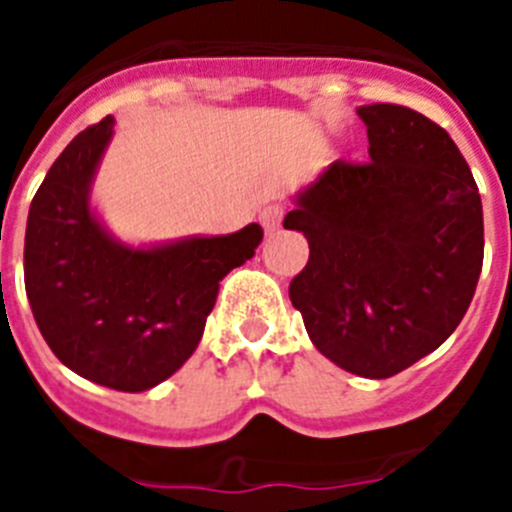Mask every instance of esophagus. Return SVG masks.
I'll list each match as a JSON object with an SVG mask.
<instances>
[{"instance_id": "1", "label": "esophagus", "mask_w": 512, "mask_h": 512, "mask_svg": "<svg viewBox=\"0 0 512 512\" xmlns=\"http://www.w3.org/2000/svg\"><path fill=\"white\" fill-rule=\"evenodd\" d=\"M282 217H284L282 205H266L264 210H261V225H264L266 233H274V230H279V225H282Z\"/></svg>"}]
</instances>
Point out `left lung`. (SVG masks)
Segmentation results:
<instances>
[{
	"mask_svg": "<svg viewBox=\"0 0 512 512\" xmlns=\"http://www.w3.org/2000/svg\"><path fill=\"white\" fill-rule=\"evenodd\" d=\"M369 161H333L284 228L310 246L289 284L320 354L387 379L461 323L485 259L482 200L449 133L400 104H366Z\"/></svg>",
	"mask_w": 512,
	"mask_h": 512,
	"instance_id": "obj_1",
	"label": "left lung"
}]
</instances>
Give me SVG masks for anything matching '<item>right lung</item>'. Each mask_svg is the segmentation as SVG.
Returning <instances> with one entry per match:
<instances>
[{
  "label": "right lung",
  "mask_w": 512,
  "mask_h": 512,
  "mask_svg": "<svg viewBox=\"0 0 512 512\" xmlns=\"http://www.w3.org/2000/svg\"><path fill=\"white\" fill-rule=\"evenodd\" d=\"M110 115L76 135L35 192L25 230V292L45 343L71 372L120 392L169 379L194 354L220 282L264 230L153 248L122 246L89 210L112 138Z\"/></svg>",
  "instance_id": "add662e5"
}]
</instances>
